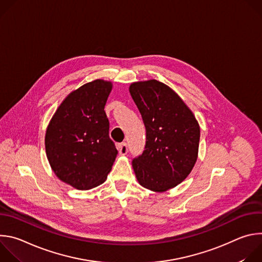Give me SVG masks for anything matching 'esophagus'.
<instances>
[{
	"mask_svg": "<svg viewBox=\"0 0 262 262\" xmlns=\"http://www.w3.org/2000/svg\"><path fill=\"white\" fill-rule=\"evenodd\" d=\"M118 151H119L120 156H124V155L127 154L128 148H127L126 143H121V144L118 145Z\"/></svg>",
	"mask_w": 262,
	"mask_h": 262,
	"instance_id": "1",
	"label": "esophagus"
}]
</instances>
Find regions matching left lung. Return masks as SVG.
I'll use <instances>...</instances> for the list:
<instances>
[{"label": "left lung", "mask_w": 262, "mask_h": 262, "mask_svg": "<svg viewBox=\"0 0 262 262\" xmlns=\"http://www.w3.org/2000/svg\"><path fill=\"white\" fill-rule=\"evenodd\" d=\"M129 93L146 128L145 150L133 161L134 172L143 188L164 193L192 172L198 159L199 123L181 97L162 82H134Z\"/></svg>", "instance_id": "obj_1"}]
</instances>
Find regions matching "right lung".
<instances>
[{"instance_id":"obj_1","label":"right lung","mask_w":262,"mask_h":262,"mask_svg":"<svg viewBox=\"0 0 262 262\" xmlns=\"http://www.w3.org/2000/svg\"><path fill=\"white\" fill-rule=\"evenodd\" d=\"M113 83L97 79L71 91L46 132V154L55 175L86 191L103 183L117 157L104 105Z\"/></svg>"}]
</instances>
